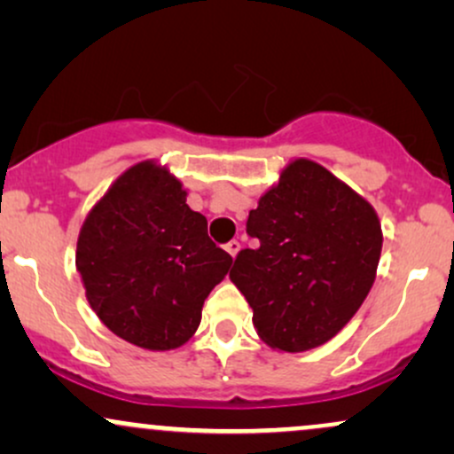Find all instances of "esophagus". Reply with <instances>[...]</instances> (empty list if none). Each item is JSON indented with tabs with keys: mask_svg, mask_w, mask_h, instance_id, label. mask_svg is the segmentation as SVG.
<instances>
[{
	"mask_svg": "<svg viewBox=\"0 0 454 454\" xmlns=\"http://www.w3.org/2000/svg\"><path fill=\"white\" fill-rule=\"evenodd\" d=\"M239 249H241V243L239 241H231V243H226V252L231 254V256L234 258L239 254Z\"/></svg>",
	"mask_w": 454,
	"mask_h": 454,
	"instance_id": "esophagus-1",
	"label": "esophagus"
}]
</instances>
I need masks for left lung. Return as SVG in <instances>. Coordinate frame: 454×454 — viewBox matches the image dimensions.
<instances>
[{"label": "left lung", "mask_w": 454, "mask_h": 454, "mask_svg": "<svg viewBox=\"0 0 454 454\" xmlns=\"http://www.w3.org/2000/svg\"><path fill=\"white\" fill-rule=\"evenodd\" d=\"M231 270L273 350L305 352L337 335L367 299L382 252L378 213L317 161L296 158L249 211Z\"/></svg>", "instance_id": "obj_1"}]
</instances>
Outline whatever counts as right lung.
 Wrapping results in <instances>:
<instances>
[{
  "label": "right lung",
  "mask_w": 454,
  "mask_h": 454,
  "mask_svg": "<svg viewBox=\"0 0 454 454\" xmlns=\"http://www.w3.org/2000/svg\"><path fill=\"white\" fill-rule=\"evenodd\" d=\"M185 198L166 166L138 161L114 179L78 232L76 270L91 309L145 350L184 346L232 264Z\"/></svg>",
  "instance_id": "right-lung-1"
}]
</instances>
